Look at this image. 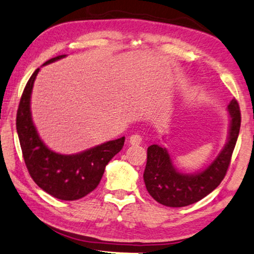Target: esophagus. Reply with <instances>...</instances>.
Instances as JSON below:
<instances>
[{
    "mask_svg": "<svg viewBox=\"0 0 254 254\" xmlns=\"http://www.w3.org/2000/svg\"><path fill=\"white\" fill-rule=\"evenodd\" d=\"M129 143L131 145H138L142 143V136L139 134H134L129 137Z\"/></svg>",
    "mask_w": 254,
    "mask_h": 254,
    "instance_id": "obj_1",
    "label": "esophagus"
}]
</instances>
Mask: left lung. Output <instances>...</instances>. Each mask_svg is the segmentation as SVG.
<instances>
[{
    "label": "left lung",
    "instance_id": "obj_1",
    "mask_svg": "<svg viewBox=\"0 0 254 254\" xmlns=\"http://www.w3.org/2000/svg\"><path fill=\"white\" fill-rule=\"evenodd\" d=\"M230 129L226 144L211 163L196 173H182L173 165L168 149L157 144L147 148L144 182L148 193L168 207H185L194 203L221 184L227 172L241 127L239 103L233 99L227 106Z\"/></svg>",
    "mask_w": 254,
    "mask_h": 254
}]
</instances>
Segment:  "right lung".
<instances>
[{
	"label": "right lung",
	"mask_w": 254,
	"mask_h": 254,
	"mask_svg": "<svg viewBox=\"0 0 254 254\" xmlns=\"http://www.w3.org/2000/svg\"><path fill=\"white\" fill-rule=\"evenodd\" d=\"M66 55L54 57L48 65ZM40 68L29 78L16 112V131L24 163L30 177L39 188L61 200H77L97 188L106 165L122 151L125 137L97 145L76 154H60L52 151L37 131L32 122L30 101L33 83Z\"/></svg>",
	"instance_id": "right-lung-1"
}]
</instances>
